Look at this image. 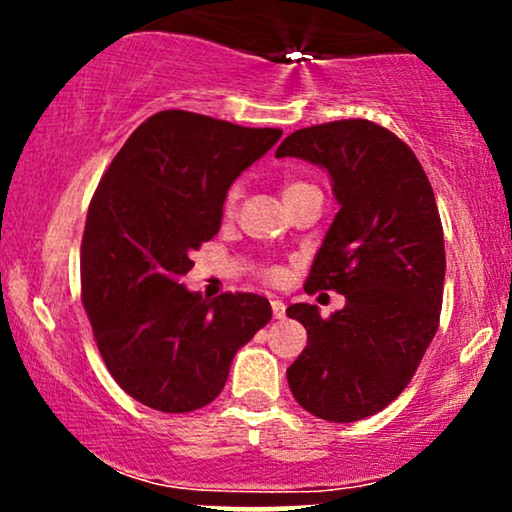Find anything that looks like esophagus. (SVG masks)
Wrapping results in <instances>:
<instances>
[{
	"label": "esophagus",
	"mask_w": 512,
	"mask_h": 512,
	"mask_svg": "<svg viewBox=\"0 0 512 512\" xmlns=\"http://www.w3.org/2000/svg\"><path fill=\"white\" fill-rule=\"evenodd\" d=\"M272 313H274L276 320H281V317L286 315V305H284V301H279V298H274V301H272Z\"/></svg>",
	"instance_id": "1"
}]
</instances>
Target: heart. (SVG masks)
I'll list each match as a JSON object with an SVG mask.
<instances>
[{"label":"heart","instance_id":"heart-1","mask_svg":"<svg viewBox=\"0 0 512 512\" xmlns=\"http://www.w3.org/2000/svg\"><path fill=\"white\" fill-rule=\"evenodd\" d=\"M298 185H303V182H289V185H286V190H291V187H298ZM284 190V192H286ZM233 199H236V190H233L231 192V197H228V204H231L233 202ZM269 276H272V279H279V269H272V272H269Z\"/></svg>","mask_w":512,"mask_h":512}]
</instances>
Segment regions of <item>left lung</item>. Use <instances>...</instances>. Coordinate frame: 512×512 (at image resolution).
Returning a JSON list of instances; mask_svg holds the SVG:
<instances>
[{
	"label": "left lung",
	"instance_id": "1",
	"mask_svg": "<svg viewBox=\"0 0 512 512\" xmlns=\"http://www.w3.org/2000/svg\"><path fill=\"white\" fill-rule=\"evenodd\" d=\"M286 156L327 170L339 204L305 291L346 298L327 320L317 305L286 308L308 332L286 378L305 411L351 424L399 397L438 332L445 245L436 197L414 151L368 120L298 129L276 149Z\"/></svg>",
	"mask_w": 512,
	"mask_h": 512
}]
</instances>
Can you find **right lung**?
<instances>
[{
  "label": "right lung",
  "mask_w": 512,
  "mask_h": 512,
  "mask_svg": "<svg viewBox=\"0 0 512 512\" xmlns=\"http://www.w3.org/2000/svg\"><path fill=\"white\" fill-rule=\"evenodd\" d=\"M279 137L281 129L163 110L105 170L81 240V298L110 375L146 407H207L240 346L272 320L264 296L209 301L180 279L195 267L192 252L219 233L233 182Z\"/></svg>",
  "instance_id": "1"
}]
</instances>
